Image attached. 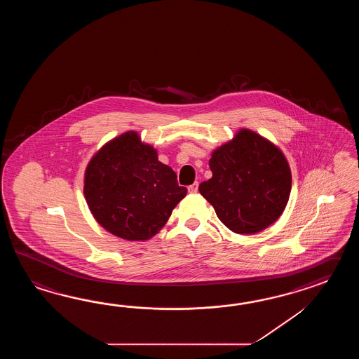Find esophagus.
<instances>
[{"label": "esophagus", "mask_w": 359, "mask_h": 359, "mask_svg": "<svg viewBox=\"0 0 359 359\" xmlns=\"http://www.w3.org/2000/svg\"><path fill=\"white\" fill-rule=\"evenodd\" d=\"M187 189H189V192H190V194H195V192H198V182L192 183V184H191V186H189V187H187Z\"/></svg>", "instance_id": "esophagus-1"}]
</instances>
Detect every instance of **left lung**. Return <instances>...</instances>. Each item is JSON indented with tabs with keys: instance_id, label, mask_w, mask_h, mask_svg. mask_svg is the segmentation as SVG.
Listing matches in <instances>:
<instances>
[{
	"instance_id": "left-lung-1",
	"label": "left lung",
	"mask_w": 359,
	"mask_h": 359,
	"mask_svg": "<svg viewBox=\"0 0 359 359\" xmlns=\"http://www.w3.org/2000/svg\"><path fill=\"white\" fill-rule=\"evenodd\" d=\"M209 167L213 176L198 191L232 232L257 233L283 213L290 198V167L267 138L243 128L214 150Z\"/></svg>"
}]
</instances>
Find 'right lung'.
<instances>
[{"label": "right lung", "instance_id": "1", "mask_svg": "<svg viewBox=\"0 0 359 359\" xmlns=\"http://www.w3.org/2000/svg\"><path fill=\"white\" fill-rule=\"evenodd\" d=\"M83 192L92 215L107 232L144 241L164 227L187 189L178 184L173 169L158 161L153 146L128 130L92 156Z\"/></svg>", "mask_w": 359, "mask_h": 359}]
</instances>
